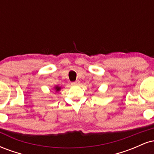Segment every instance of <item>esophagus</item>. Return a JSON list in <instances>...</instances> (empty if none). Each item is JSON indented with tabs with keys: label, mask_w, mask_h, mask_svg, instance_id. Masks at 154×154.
Listing matches in <instances>:
<instances>
[{
	"label": "esophagus",
	"mask_w": 154,
	"mask_h": 154,
	"mask_svg": "<svg viewBox=\"0 0 154 154\" xmlns=\"http://www.w3.org/2000/svg\"><path fill=\"white\" fill-rule=\"evenodd\" d=\"M79 83V81L77 80V81H75V82H72V85H78Z\"/></svg>",
	"instance_id": "1"
}]
</instances>
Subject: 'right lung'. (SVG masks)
I'll use <instances>...</instances> for the list:
<instances>
[{
	"label": "right lung",
	"mask_w": 154,
	"mask_h": 154,
	"mask_svg": "<svg viewBox=\"0 0 154 154\" xmlns=\"http://www.w3.org/2000/svg\"><path fill=\"white\" fill-rule=\"evenodd\" d=\"M54 89L56 90V92H59L60 90H61V87H59L58 85H56V86H55Z\"/></svg>",
	"instance_id": "add662e5"
}]
</instances>
